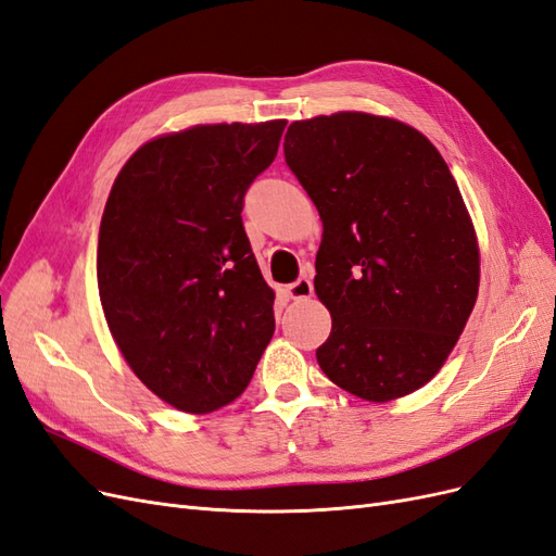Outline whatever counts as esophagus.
Returning a JSON list of instances; mask_svg holds the SVG:
<instances>
[{
  "instance_id": "1",
  "label": "esophagus",
  "mask_w": 556,
  "mask_h": 556,
  "mask_svg": "<svg viewBox=\"0 0 556 556\" xmlns=\"http://www.w3.org/2000/svg\"><path fill=\"white\" fill-rule=\"evenodd\" d=\"M290 299H308L313 294V282L308 278H299L288 285Z\"/></svg>"
}]
</instances>
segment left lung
I'll return each instance as SVG.
<instances>
[{
	"label": "left lung",
	"mask_w": 556,
	"mask_h": 556,
	"mask_svg": "<svg viewBox=\"0 0 556 556\" xmlns=\"http://www.w3.org/2000/svg\"><path fill=\"white\" fill-rule=\"evenodd\" d=\"M282 148L325 227L315 292L331 333L319 368L376 403L419 390L462 336L480 282L445 160L417 129L352 111L292 123Z\"/></svg>",
	"instance_id": "8db88e82"
}]
</instances>
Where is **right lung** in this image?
<instances>
[{
    "mask_svg": "<svg viewBox=\"0 0 556 556\" xmlns=\"http://www.w3.org/2000/svg\"><path fill=\"white\" fill-rule=\"evenodd\" d=\"M285 125H197L160 137L127 160L111 188L99 299L131 371L178 410L231 403L274 336L276 294L241 211Z\"/></svg>",
    "mask_w": 556,
    "mask_h": 556,
    "instance_id": "obj_1",
    "label": "right lung"
}]
</instances>
